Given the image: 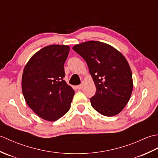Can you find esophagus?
Wrapping results in <instances>:
<instances>
[{
  "mask_svg": "<svg viewBox=\"0 0 158 158\" xmlns=\"http://www.w3.org/2000/svg\"><path fill=\"white\" fill-rule=\"evenodd\" d=\"M77 89H82V88H83V85L81 84V85H77Z\"/></svg>",
  "mask_w": 158,
  "mask_h": 158,
  "instance_id": "34e87169",
  "label": "esophagus"
}]
</instances>
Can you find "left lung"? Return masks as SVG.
Masks as SVG:
<instances>
[{"label": "left lung", "mask_w": 158, "mask_h": 158, "mask_svg": "<svg viewBox=\"0 0 158 158\" xmlns=\"http://www.w3.org/2000/svg\"><path fill=\"white\" fill-rule=\"evenodd\" d=\"M85 60L96 88L90 98L92 107L102 115L115 116L124 109L132 95V70L122 53L106 43L91 41L73 46Z\"/></svg>", "instance_id": "left-lung-1"}]
</instances>
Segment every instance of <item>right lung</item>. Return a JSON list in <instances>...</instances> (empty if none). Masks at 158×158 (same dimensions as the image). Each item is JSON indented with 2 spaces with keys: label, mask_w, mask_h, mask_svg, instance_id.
Wrapping results in <instances>:
<instances>
[{
  "label": "right lung",
  "mask_w": 158,
  "mask_h": 158,
  "mask_svg": "<svg viewBox=\"0 0 158 158\" xmlns=\"http://www.w3.org/2000/svg\"><path fill=\"white\" fill-rule=\"evenodd\" d=\"M69 45L45 47L23 69L22 90L26 102L41 118L54 122L69 111L75 91L64 80Z\"/></svg>",
  "instance_id": "1"
}]
</instances>
